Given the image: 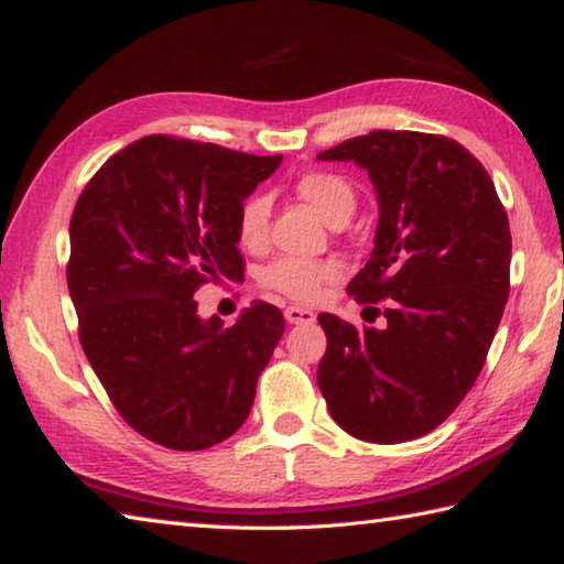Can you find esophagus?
I'll return each mask as SVG.
<instances>
[{"label": "esophagus", "instance_id": "obj_1", "mask_svg": "<svg viewBox=\"0 0 564 564\" xmlns=\"http://www.w3.org/2000/svg\"><path fill=\"white\" fill-rule=\"evenodd\" d=\"M285 323H291V325H311L313 319H315V313H311V311H305V307H285Z\"/></svg>", "mask_w": 564, "mask_h": 564}]
</instances>
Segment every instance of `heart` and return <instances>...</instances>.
I'll return each instance as SVG.
<instances>
[{
    "label": "heart",
    "mask_w": 564,
    "mask_h": 564,
    "mask_svg": "<svg viewBox=\"0 0 564 564\" xmlns=\"http://www.w3.org/2000/svg\"><path fill=\"white\" fill-rule=\"evenodd\" d=\"M295 195L303 203L311 205L325 223L335 225L337 219L349 217L355 209V191L337 173L329 171H307L297 175ZM269 197L257 193L247 197L237 215V237L241 247L261 249L269 237ZM339 275V267L327 259H279L261 273V283L267 289L283 293L295 303H315L327 283H333Z\"/></svg>",
    "instance_id": "obj_1"
}]
</instances>
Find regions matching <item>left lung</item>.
Segmentation results:
<instances>
[{"label":"left lung","mask_w":564,"mask_h":564,"mask_svg":"<svg viewBox=\"0 0 564 564\" xmlns=\"http://www.w3.org/2000/svg\"><path fill=\"white\" fill-rule=\"evenodd\" d=\"M317 159L369 171L377 237L347 291L361 305L386 303L381 327L317 315L327 335L317 386L349 435L405 443L449 417L487 361L511 289L509 217L487 169L455 139L377 129Z\"/></svg>","instance_id":"obj_1"}]
</instances>
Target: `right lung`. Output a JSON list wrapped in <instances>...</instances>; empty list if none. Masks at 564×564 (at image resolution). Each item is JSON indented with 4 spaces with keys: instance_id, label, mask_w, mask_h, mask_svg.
Listing matches in <instances>:
<instances>
[{
    "instance_id": "right-lung-1",
    "label": "right lung",
    "mask_w": 564,
    "mask_h": 564,
    "mask_svg": "<svg viewBox=\"0 0 564 564\" xmlns=\"http://www.w3.org/2000/svg\"><path fill=\"white\" fill-rule=\"evenodd\" d=\"M281 165L215 143L143 137L85 185L70 219L68 291L80 345L119 415L169 449H207L247 421L285 329L253 301L231 327L195 291L245 279L237 215Z\"/></svg>"
}]
</instances>
